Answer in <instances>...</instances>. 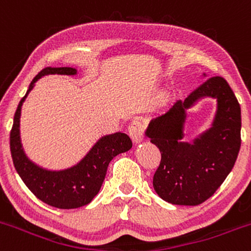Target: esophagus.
Listing matches in <instances>:
<instances>
[{
	"mask_svg": "<svg viewBox=\"0 0 251 251\" xmlns=\"http://www.w3.org/2000/svg\"><path fill=\"white\" fill-rule=\"evenodd\" d=\"M129 135L134 144H139L144 139V125L139 121H133L128 126Z\"/></svg>",
	"mask_w": 251,
	"mask_h": 251,
	"instance_id": "34e87169",
	"label": "esophagus"
}]
</instances>
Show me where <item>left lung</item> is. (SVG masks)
Listing matches in <instances>:
<instances>
[{"mask_svg":"<svg viewBox=\"0 0 251 251\" xmlns=\"http://www.w3.org/2000/svg\"><path fill=\"white\" fill-rule=\"evenodd\" d=\"M205 97L218 101L213 125L192 143L183 142L186 110ZM240 128L239 102L222 76L207 79L184 101L178 100L167 112L151 120L145 135L161 152L152 179L158 197L185 206H195L212 197L237 160Z\"/></svg>","mask_w":251,"mask_h":251,"instance_id":"1","label":"left lung"}]
</instances>
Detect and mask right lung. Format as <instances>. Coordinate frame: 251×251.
I'll list each match as a JSON object with an SVG mask.
<instances>
[{
  "label": "right lung",
  "mask_w": 251,
  "mask_h": 251,
  "mask_svg": "<svg viewBox=\"0 0 251 251\" xmlns=\"http://www.w3.org/2000/svg\"><path fill=\"white\" fill-rule=\"evenodd\" d=\"M50 74L75 75L76 69L72 67H47L33 79L14 115L13 126L9 136L12 158L19 177L38 199L57 209H78L88 205L98 195L105 179L108 163L112 158L130 150L133 144L126 134L117 131L101 136L76 165L66 170H47L33 162L26 156L22 145L19 129L22 106L26 96L35 86L36 81Z\"/></svg>",
  "instance_id": "1"
}]
</instances>
